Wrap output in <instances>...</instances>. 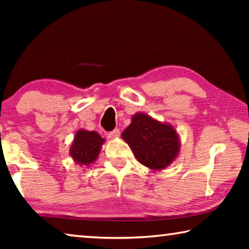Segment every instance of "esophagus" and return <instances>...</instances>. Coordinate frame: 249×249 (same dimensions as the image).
<instances>
[{
  "label": "esophagus",
  "instance_id": "34e87169",
  "mask_svg": "<svg viewBox=\"0 0 249 249\" xmlns=\"http://www.w3.org/2000/svg\"><path fill=\"white\" fill-rule=\"evenodd\" d=\"M119 136H120V129L119 128H115L114 130H112V132L107 133V137L109 138V140H113V138H116Z\"/></svg>",
  "mask_w": 249,
  "mask_h": 249
}]
</instances>
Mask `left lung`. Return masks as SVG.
<instances>
[{
  "label": "left lung",
  "instance_id": "1",
  "mask_svg": "<svg viewBox=\"0 0 249 249\" xmlns=\"http://www.w3.org/2000/svg\"><path fill=\"white\" fill-rule=\"evenodd\" d=\"M121 136L138 161L153 171L163 170L180 154L181 142L177 129L145 113L134 114Z\"/></svg>",
  "mask_w": 249,
  "mask_h": 249
}]
</instances>
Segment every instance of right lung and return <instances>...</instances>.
I'll return each instance as SVG.
<instances>
[{"instance_id": "add662e5", "label": "right lung", "mask_w": 249, "mask_h": 249, "mask_svg": "<svg viewBox=\"0 0 249 249\" xmlns=\"http://www.w3.org/2000/svg\"><path fill=\"white\" fill-rule=\"evenodd\" d=\"M104 142V138L94 130L81 128L74 135L69 154L79 166L89 167L98 159Z\"/></svg>"}]
</instances>
